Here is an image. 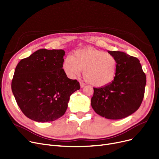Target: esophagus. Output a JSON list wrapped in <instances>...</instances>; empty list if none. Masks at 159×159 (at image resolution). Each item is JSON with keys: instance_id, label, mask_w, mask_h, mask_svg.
<instances>
[{"instance_id": "esophagus-1", "label": "esophagus", "mask_w": 159, "mask_h": 159, "mask_svg": "<svg viewBox=\"0 0 159 159\" xmlns=\"http://www.w3.org/2000/svg\"><path fill=\"white\" fill-rule=\"evenodd\" d=\"M85 84L84 83V82H80V88H84V86H85Z\"/></svg>"}]
</instances>
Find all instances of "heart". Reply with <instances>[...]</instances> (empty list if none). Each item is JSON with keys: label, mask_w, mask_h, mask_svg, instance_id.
<instances>
[{"label": "heart", "mask_w": 159, "mask_h": 159, "mask_svg": "<svg viewBox=\"0 0 159 159\" xmlns=\"http://www.w3.org/2000/svg\"><path fill=\"white\" fill-rule=\"evenodd\" d=\"M62 68L68 77L74 79L82 70L86 79L95 87H104L114 80L117 71L115 58L109 53L92 47L79 49L67 56Z\"/></svg>", "instance_id": "obj_1"}]
</instances>
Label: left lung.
Masks as SVG:
<instances>
[{
    "instance_id": "8db88e82",
    "label": "left lung",
    "mask_w": 159,
    "mask_h": 159,
    "mask_svg": "<svg viewBox=\"0 0 159 159\" xmlns=\"http://www.w3.org/2000/svg\"><path fill=\"white\" fill-rule=\"evenodd\" d=\"M108 52L116 60V77L111 84L93 88L91 105L99 116L120 120L139 108L144 96L146 77L137 58L120 51Z\"/></svg>"
}]
</instances>
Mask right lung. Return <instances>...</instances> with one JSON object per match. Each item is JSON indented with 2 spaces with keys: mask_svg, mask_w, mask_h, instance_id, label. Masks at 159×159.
<instances>
[{
  "mask_svg": "<svg viewBox=\"0 0 159 159\" xmlns=\"http://www.w3.org/2000/svg\"><path fill=\"white\" fill-rule=\"evenodd\" d=\"M65 51L41 49L20 60L16 67L11 90L20 109L30 120L53 121L62 116L70 96L80 89L62 69Z\"/></svg>",
  "mask_w": 159,
  "mask_h": 159,
  "instance_id": "1",
  "label": "right lung"
}]
</instances>
